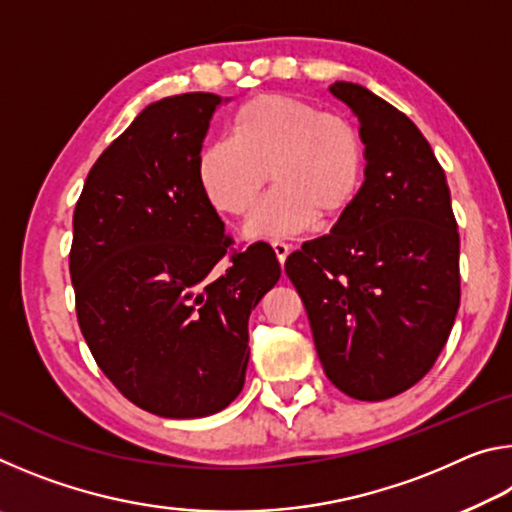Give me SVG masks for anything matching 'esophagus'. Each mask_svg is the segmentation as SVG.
<instances>
[{"label":"esophagus","instance_id":"1","mask_svg":"<svg viewBox=\"0 0 512 512\" xmlns=\"http://www.w3.org/2000/svg\"><path fill=\"white\" fill-rule=\"evenodd\" d=\"M271 246H273V250H275L277 262L284 264V259H287V257H289V253H291V246H289V244H284V241H280V239H275Z\"/></svg>","mask_w":512,"mask_h":512}]
</instances>
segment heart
I'll return each mask as SVG.
<instances>
[{"label":"heart","mask_w":512,"mask_h":512,"mask_svg":"<svg viewBox=\"0 0 512 512\" xmlns=\"http://www.w3.org/2000/svg\"><path fill=\"white\" fill-rule=\"evenodd\" d=\"M230 135L205 144L198 183L216 210L244 216L271 169L275 187L248 223L253 237L293 235L314 221L341 219L363 185L359 128L305 99L259 94L232 115Z\"/></svg>","instance_id":"1"}]
</instances>
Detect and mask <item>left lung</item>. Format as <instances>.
<instances>
[{"label": "left lung", "instance_id": "obj_1", "mask_svg": "<svg viewBox=\"0 0 512 512\" xmlns=\"http://www.w3.org/2000/svg\"><path fill=\"white\" fill-rule=\"evenodd\" d=\"M361 121L366 180L329 235L284 264L327 379L354 400L409 391L445 348L461 305L458 225L445 171L418 126L370 90L336 81Z\"/></svg>", "mask_w": 512, "mask_h": 512}]
</instances>
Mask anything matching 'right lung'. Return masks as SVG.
I'll return each mask as SVG.
<instances>
[{"label":"right lung","instance_id":"add662e5","mask_svg":"<svg viewBox=\"0 0 512 512\" xmlns=\"http://www.w3.org/2000/svg\"><path fill=\"white\" fill-rule=\"evenodd\" d=\"M219 103L187 92L144 108L94 162L72 221L83 339L117 391L162 418H205L241 393L248 316L280 280L264 241L232 248L198 183Z\"/></svg>","mask_w":512,"mask_h":512}]
</instances>
